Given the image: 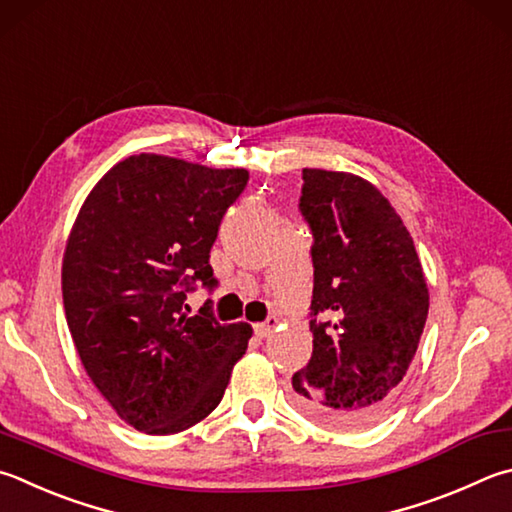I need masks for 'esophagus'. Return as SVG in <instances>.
Segmentation results:
<instances>
[{
	"label": "esophagus",
	"instance_id": "esophagus-1",
	"mask_svg": "<svg viewBox=\"0 0 512 512\" xmlns=\"http://www.w3.org/2000/svg\"><path fill=\"white\" fill-rule=\"evenodd\" d=\"M277 318H268L266 322H259V324H255V333L259 338H266V336H271V333L275 331V327H277Z\"/></svg>",
	"mask_w": 512,
	"mask_h": 512
}]
</instances>
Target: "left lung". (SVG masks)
I'll use <instances>...</instances> for the list:
<instances>
[{
	"label": "left lung",
	"mask_w": 512,
	"mask_h": 512,
	"mask_svg": "<svg viewBox=\"0 0 512 512\" xmlns=\"http://www.w3.org/2000/svg\"><path fill=\"white\" fill-rule=\"evenodd\" d=\"M300 212L313 232V353L293 374L300 412L329 427H367L401 396L430 309L421 259L376 185L302 170ZM324 312L330 320L320 323Z\"/></svg>",
	"instance_id": "obj_1"
}]
</instances>
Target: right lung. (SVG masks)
<instances>
[{
    "instance_id": "1",
    "label": "right lung",
    "mask_w": 512,
    "mask_h": 512,
    "mask_svg": "<svg viewBox=\"0 0 512 512\" xmlns=\"http://www.w3.org/2000/svg\"><path fill=\"white\" fill-rule=\"evenodd\" d=\"M248 183L138 154L102 176L82 203L62 259V300L78 356L116 414L145 434H176L224 398L250 324H221L210 302L190 315L194 282L217 286L210 248Z\"/></svg>"
}]
</instances>
